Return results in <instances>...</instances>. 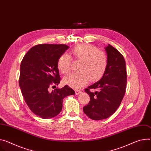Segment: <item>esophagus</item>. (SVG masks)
<instances>
[{"label": "esophagus", "instance_id": "obj_1", "mask_svg": "<svg viewBox=\"0 0 151 151\" xmlns=\"http://www.w3.org/2000/svg\"><path fill=\"white\" fill-rule=\"evenodd\" d=\"M81 92H82V91H81V90H75V93H76V94H77V95L79 94H80Z\"/></svg>", "mask_w": 151, "mask_h": 151}]
</instances>
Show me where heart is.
I'll use <instances>...</instances> for the list:
<instances>
[{
	"mask_svg": "<svg viewBox=\"0 0 151 151\" xmlns=\"http://www.w3.org/2000/svg\"><path fill=\"white\" fill-rule=\"evenodd\" d=\"M75 60L81 61L79 72L73 73L65 76L64 83L74 88H79L85 85L88 81L94 82L99 80L105 74L108 66L106 53L90 44L76 46L72 50ZM72 59L69 55L64 53L58 60V68L63 74L68 73L71 69Z\"/></svg>",
	"mask_w": 151,
	"mask_h": 151,
	"instance_id": "obj_1",
	"label": "heart"
}]
</instances>
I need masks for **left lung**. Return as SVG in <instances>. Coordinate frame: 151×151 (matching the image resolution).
Wrapping results in <instances>:
<instances>
[{
  "mask_svg": "<svg viewBox=\"0 0 151 151\" xmlns=\"http://www.w3.org/2000/svg\"><path fill=\"white\" fill-rule=\"evenodd\" d=\"M108 58L106 70L102 78L85 91L90 101L84 106V113L94 120L105 119L115 113L124 96L127 82L126 63L122 55L110 45L105 48ZM90 89L99 91L91 92Z\"/></svg>",
  "mask_w": 151,
  "mask_h": 151,
  "instance_id": "left-lung-1",
  "label": "left lung"
}]
</instances>
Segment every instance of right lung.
Returning <instances> with one entry per match:
<instances>
[{
	"label": "right lung",
	"mask_w": 151,
	"mask_h": 151,
	"mask_svg": "<svg viewBox=\"0 0 151 151\" xmlns=\"http://www.w3.org/2000/svg\"><path fill=\"white\" fill-rule=\"evenodd\" d=\"M68 47L65 45H38L22 61L19 86L22 95L31 111L42 119L57 116L62 110L63 99L75 94L67 85L49 90L60 83L58 60Z\"/></svg>",
	"instance_id": "obj_1"
}]
</instances>
